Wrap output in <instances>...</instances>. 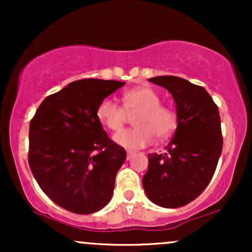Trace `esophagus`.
Instances as JSON below:
<instances>
[{
    "mask_svg": "<svg viewBox=\"0 0 252 252\" xmlns=\"http://www.w3.org/2000/svg\"><path fill=\"white\" fill-rule=\"evenodd\" d=\"M132 155H134V152H131V150H128V152H126V160H130Z\"/></svg>",
    "mask_w": 252,
    "mask_h": 252,
    "instance_id": "1",
    "label": "esophagus"
}]
</instances>
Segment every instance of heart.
<instances>
[{"instance_id":"b5f03b06","label":"heart","mask_w":252,"mask_h":252,"mask_svg":"<svg viewBox=\"0 0 252 252\" xmlns=\"http://www.w3.org/2000/svg\"><path fill=\"white\" fill-rule=\"evenodd\" d=\"M136 126L118 131L114 141L126 149H140L154 140L167 138L178 126V116L169 106L161 104V97L149 86H137L124 92L123 105L112 97H106L97 106V118L110 130H118L128 117V112H136Z\"/></svg>"}]
</instances>
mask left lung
<instances>
[{
  "instance_id": "8db88e82",
  "label": "left lung",
  "mask_w": 252,
  "mask_h": 252,
  "mask_svg": "<svg viewBox=\"0 0 252 252\" xmlns=\"http://www.w3.org/2000/svg\"><path fill=\"white\" fill-rule=\"evenodd\" d=\"M175 102L178 126L163 154H149L142 179L152 202L176 209L194 200L210 184L222 149L219 110L202 86L174 76L149 78Z\"/></svg>"
}]
</instances>
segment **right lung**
Wrapping results in <instances>:
<instances>
[{
	"label": "right lung",
	"instance_id": "right-lung-1",
	"mask_svg": "<svg viewBox=\"0 0 252 252\" xmlns=\"http://www.w3.org/2000/svg\"><path fill=\"white\" fill-rule=\"evenodd\" d=\"M124 85L103 79L70 83L46 97L31 121L32 173L46 195L70 212L90 215L111 200L126 153L108 137L96 111Z\"/></svg>",
	"mask_w": 252,
	"mask_h": 252
}]
</instances>
